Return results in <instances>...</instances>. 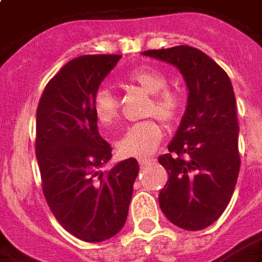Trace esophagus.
<instances>
[{"mask_svg": "<svg viewBox=\"0 0 262 262\" xmlns=\"http://www.w3.org/2000/svg\"><path fill=\"white\" fill-rule=\"evenodd\" d=\"M153 161V159H139V164H140V167H146V165L151 164Z\"/></svg>", "mask_w": 262, "mask_h": 262, "instance_id": "34e87169", "label": "esophagus"}]
</instances>
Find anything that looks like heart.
I'll use <instances>...</instances> for the list:
<instances>
[{
    "label": "heart",
    "mask_w": 262,
    "mask_h": 262,
    "mask_svg": "<svg viewBox=\"0 0 262 262\" xmlns=\"http://www.w3.org/2000/svg\"><path fill=\"white\" fill-rule=\"evenodd\" d=\"M127 80L133 85H137L151 95L150 102L146 106V115H156L165 123H172L180 118L182 111L181 94L167 88L168 78L164 73L153 67H143L129 73ZM92 109L101 125L111 126L118 119L119 102L114 92L101 86L92 97ZM161 139V126L156 120L147 119L129 126L123 136L116 143V147L122 156L146 157L154 153Z\"/></svg>",
    "instance_id": "b5f03b06"
}]
</instances>
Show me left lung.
Listing matches in <instances>:
<instances>
[{
	"label": "left lung",
	"mask_w": 262,
	"mask_h": 262,
	"mask_svg": "<svg viewBox=\"0 0 262 262\" xmlns=\"http://www.w3.org/2000/svg\"><path fill=\"white\" fill-rule=\"evenodd\" d=\"M142 54L177 67L188 86L187 109L168 144L170 153L159 157L168 172L159 203L171 223L185 230H202L225 212L240 171L231 81L214 60L191 46Z\"/></svg>",
	"instance_id": "obj_1"
}]
</instances>
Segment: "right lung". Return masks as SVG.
Wrapping results in <instances>:
<instances>
[{
    "mask_svg": "<svg viewBox=\"0 0 262 262\" xmlns=\"http://www.w3.org/2000/svg\"><path fill=\"white\" fill-rule=\"evenodd\" d=\"M122 56L94 54L71 60L49 81L36 111V159L54 217L73 236L99 243L125 226L136 159L102 167L112 147L98 132L92 97Z\"/></svg>",
    "mask_w": 262,
    "mask_h": 262,
    "instance_id": "add662e5",
    "label": "right lung"
}]
</instances>
